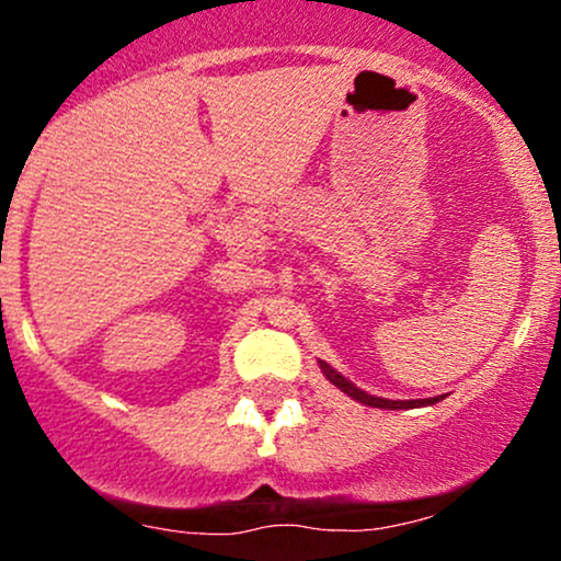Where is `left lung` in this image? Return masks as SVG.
Listing matches in <instances>:
<instances>
[{"label":"left lung","mask_w":561,"mask_h":561,"mask_svg":"<svg viewBox=\"0 0 561 561\" xmlns=\"http://www.w3.org/2000/svg\"><path fill=\"white\" fill-rule=\"evenodd\" d=\"M319 369L324 371V377L330 379L334 388H340L345 392V396H351L353 401L364 403V405H371V409H390V411H398V409H422V405H435L437 401H443V396H435V398H416V401H390V398H379V396H369V392L356 388V385L351 382V379H345L340 371H334L330 364L327 362H319Z\"/></svg>","instance_id":"8db88e82"}]
</instances>
